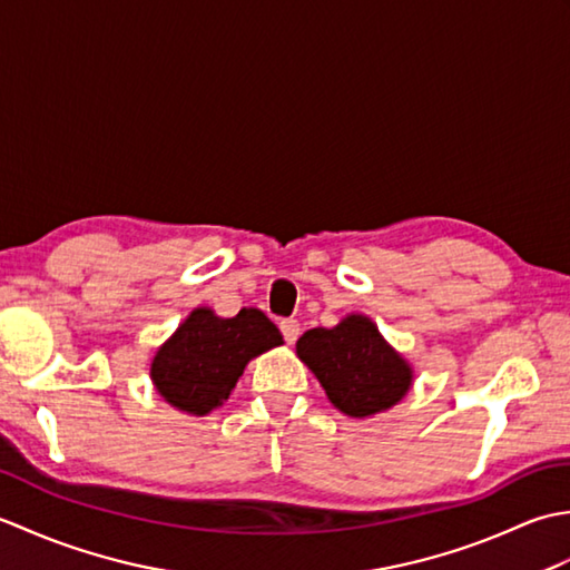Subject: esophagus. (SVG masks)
<instances>
[{
	"label": "esophagus",
	"mask_w": 570,
	"mask_h": 570,
	"mask_svg": "<svg viewBox=\"0 0 570 570\" xmlns=\"http://www.w3.org/2000/svg\"><path fill=\"white\" fill-rule=\"evenodd\" d=\"M278 328H282L284 341H286L288 345H294V343L298 341V335H301V323H298V321H294V318H284L282 323H278Z\"/></svg>",
	"instance_id": "1"
}]
</instances>
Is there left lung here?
I'll list each match as a JSON object with an SVG mask.
<instances>
[{
	"mask_svg": "<svg viewBox=\"0 0 570 570\" xmlns=\"http://www.w3.org/2000/svg\"><path fill=\"white\" fill-rule=\"evenodd\" d=\"M296 353L347 416L390 409L411 386V367L365 316H347L335 328L306 331L298 337Z\"/></svg>",
	"mask_w": 570,
	"mask_h": 570,
	"instance_id": "left-lung-1",
	"label": "left lung"
}]
</instances>
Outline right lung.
<instances>
[{"instance_id":"add662e5","label":"right lung","mask_w":570,"mask_h":570,"mask_svg":"<svg viewBox=\"0 0 570 570\" xmlns=\"http://www.w3.org/2000/svg\"><path fill=\"white\" fill-rule=\"evenodd\" d=\"M282 343V333L257 308H242L235 318L196 308L159 347L151 380L168 404L203 416L225 402L252 357Z\"/></svg>"}]
</instances>
